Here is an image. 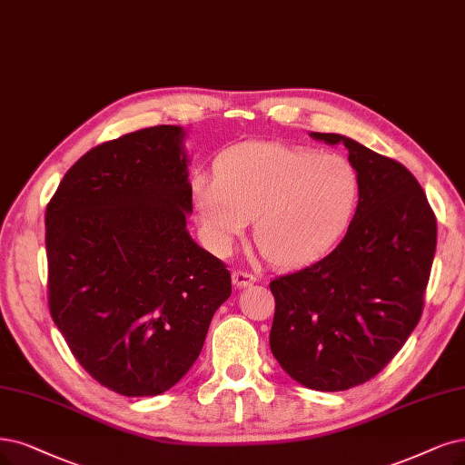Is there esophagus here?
<instances>
[{
    "label": "esophagus",
    "mask_w": 465,
    "mask_h": 465,
    "mask_svg": "<svg viewBox=\"0 0 465 465\" xmlns=\"http://www.w3.org/2000/svg\"><path fill=\"white\" fill-rule=\"evenodd\" d=\"M232 280H233V285H235L237 289L251 287V285L256 282V278L252 276V273H247V272H242V270L233 272V273H232Z\"/></svg>",
    "instance_id": "1"
}]
</instances>
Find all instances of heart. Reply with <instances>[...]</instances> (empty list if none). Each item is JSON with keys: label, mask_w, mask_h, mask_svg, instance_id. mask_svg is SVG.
Returning a JSON list of instances; mask_svg holds the SVG:
<instances>
[{"label": "heart", "mask_w": 465, "mask_h": 465, "mask_svg": "<svg viewBox=\"0 0 465 465\" xmlns=\"http://www.w3.org/2000/svg\"><path fill=\"white\" fill-rule=\"evenodd\" d=\"M214 174L192 182L203 239L226 254L254 216L252 237L273 264L316 259L345 232L360 176L341 154L282 143H245L220 154Z\"/></svg>", "instance_id": "obj_1"}]
</instances>
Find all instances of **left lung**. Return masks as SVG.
I'll return each instance as SVG.
<instances>
[{"instance_id":"8db88e82","label":"left lung","mask_w":465,"mask_h":465,"mask_svg":"<svg viewBox=\"0 0 465 465\" xmlns=\"http://www.w3.org/2000/svg\"><path fill=\"white\" fill-rule=\"evenodd\" d=\"M311 137L347 147L360 176L358 204L328 256L270 283L276 299L270 349L291 380L335 392L370 381L414 331L437 220L401 163L341 134Z\"/></svg>"}]
</instances>
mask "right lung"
Listing matches in <instances>:
<instances>
[{
    "instance_id": "1",
    "label": "right lung",
    "mask_w": 465,
    "mask_h": 465,
    "mask_svg": "<svg viewBox=\"0 0 465 465\" xmlns=\"http://www.w3.org/2000/svg\"><path fill=\"white\" fill-rule=\"evenodd\" d=\"M182 126L101 143L61 180L45 211L49 312L95 381L157 397L193 366L232 278L187 232Z\"/></svg>"
}]
</instances>
